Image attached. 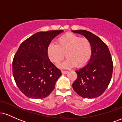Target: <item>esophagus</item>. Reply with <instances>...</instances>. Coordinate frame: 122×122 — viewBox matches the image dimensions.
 Returning a JSON list of instances; mask_svg holds the SVG:
<instances>
[{
    "label": "esophagus",
    "instance_id": "obj_1",
    "mask_svg": "<svg viewBox=\"0 0 122 122\" xmlns=\"http://www.w3.org/2000/svg\"><path fill=\"white\" fill-rule=\"evenodd\" d=\"M61 72H62V75H65V74H66L68 72V71H61Z\"/></svg>",
    "mask_w": 122,
    "mask_h": 122
}]
</instances>
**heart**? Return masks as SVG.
<instances>
[{
	"label": "heart",
	"instance_id": "b5f03b06",
	"mask_svg": "<svg viewBox=\"0 0 122 122\" xmlns=\"http://www.w3.org/2000/svg\"><path fill=\"white\" fill-rule=\"evenodd\" d=\"M65 53L67 58L61 65L63 68H71L75 65L77 67L84 66L92 56L91 43L86 38L68 33L58 38L56 45L51 43L47 47V56L56 65L62 61Z\"/></svg>",
	"mask_w": 122,
	"mask_h": 122
}]
</instances>
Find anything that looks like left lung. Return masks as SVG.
<instances>
[{"mask_svg": "<svg viewBox=\"0 0 122 122\" xmlns=\"http://www.w3.org/2000/svg\"><path fill=\"white\" fill-rule=\"evenodd\" d=\"M91 42L92 56L83 68L76 72L77 77L73 83L74 91L82 97L92 99L103 93L111 80L113 62L107 45L93 33L86 30H73Z\"/></svg>", "mask_w": 122, "mask_h": 122, "instance_id": "left-lung-1", "label": "left lung"}]
</instances>
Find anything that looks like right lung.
Instances as JSON below:
<instances>
[{
    "mask_svg": "<svg viewBox=\"0 0 122 122\" xmlns=\"http://www.w3.org/2000/svg\"><path fill=\"white\" fill-rule=\"evenodd\" d=\"M63 30L38 32L24 41L15 53L12 73L20 91L28 97L43 99L50 95L61 74L47 54L50 43Z\"/></svg>",
    "mask_w": 122,
    "mask_h": 122,
    "instance_id": "1",
    "label": "right lung"
}]
</instances>
